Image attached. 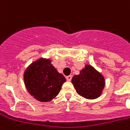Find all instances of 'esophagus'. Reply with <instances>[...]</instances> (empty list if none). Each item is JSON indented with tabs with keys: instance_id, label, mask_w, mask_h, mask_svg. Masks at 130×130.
Returning a JSON list of instances; mask_svg holds the SVG:
<instances>
[{
	"instance_id": "1",
	"label": "esophagus",
	"mask_w": 130,
	"mask_h": 130,
	"mask_svg": "<svg viewBox=\"0 0 130 130\" xmlns=\"http://www.w3.org/2000/svg\"><path fill=\"white\" fill-rule=\"evenodd\" d=\"M66 79H67V81H71L72 80V76L71 75H69V76H67L66 77Z\"/></svg>"
}]
</instances>
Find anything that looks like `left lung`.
<instances>
[{"mask_svg": "<svg viewBox=\"0 0 130 130\" xmlns=\"http://www.w3.org/2000/svg\"><path fill=\"white\" fill-rule=\"evenodd\" d=\"M77 93L87 99H95L101 96L105 87L103 75L91 65H85L78 75L72 79Z\"/></svg>", "mask_w": 130, "mask_h": 130, "instance_id": "left-lung-1", "label": "left lung"}]
</instances>
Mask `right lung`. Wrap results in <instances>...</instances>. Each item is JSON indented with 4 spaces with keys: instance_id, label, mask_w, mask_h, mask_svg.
Returning <instances> with one entry per match:
<instances>
[{
    "instance_id": "right-lung-1",
    "label": "right lung",
    "mask_w": 130,
    "mask_h": 130,
    "mask_svg": "<svg viewBox=\"0 0 130 130\" xmlns=\"http://www.w3.org/2000/svg\"><path fill=\"white\" fill-rule=\"evenodd\" d=\"M24 81L32 96L41 102H48L58 94L66 79L51 65V60L40 58L24 72Z\"/></svg>"
}]
</instances>
